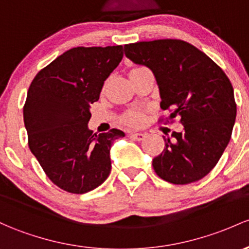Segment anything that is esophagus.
I'll return each instance as SVG.
<instances>
[{
  "instance_id": "34e87169",
  "label": "esophagus",
  "mask_w": 249,
  "mask_h": 249,
  "mask_svg": "<svg viewBox=\"0 0 249 249\" xmlns=\"http://www.w3.org/2000/svg\"><path fill=\"white\" fill-rule=\"evenodd\" d=\"M129 136L133 139V140L141 141L146 138V134H143V133H132Z\"/></svg>"
}]
</instances>
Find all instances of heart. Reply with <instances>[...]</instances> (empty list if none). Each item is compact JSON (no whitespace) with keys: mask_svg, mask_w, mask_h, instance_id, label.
<instances>
[{"mask_svg":"<svg viewBox=\"0 0 249 249\" xmlns=\"http://www.w3.org/2000/svg\"><path fill=\"white\" fill-rule=\"evenodd\" d=\"M136 69H142V68H136ZM135 70V69H134ZM145 120L143 115L139 111H129L125 115V122L130 125H140Z\"/></svg>","mask_w":249,"mask_h":249,"instance_id":"obj_1","label":"heart"}]
</instances>
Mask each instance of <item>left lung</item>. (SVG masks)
<instances>
[{"label":"left lung","mask_w":249,"mask_h":249,"mask_svg":"<svg viewBox=\"0 0 249 249\" xmlns=\"http://www.w3.org/2000/svg\"><path fill=\"white\" fill-rule=\"evenodd\" d=\"M124 53L151 69L159 87L160 108L170 110L171 119L180 116L184 125L171 139L164 136V151L153 159L156 173L176 185L205 177L228 145L236 117L234 89L227 74L183 40L135 42L125 45Z\"/></svg>","instance_id":"obj_1"}]
</instances>
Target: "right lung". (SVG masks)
<instances>
[{"label":"right lung","instance_id":"1","mask_svg":"<svg viewBox=\"0 0 249 249\" xmlns=\"http://www.w3.org/2000/svg\"><path fill=\"white\" fill-rule=\"evenodd\" d=\"M124 57L121 45L74 47L40 70L23 106L28 146L54 185L70 194L96 189L111 171L110 147L120 129L93 134L90 104Z\"/></svg>","mask_w":249,"mask_h":249}]
</instances>
